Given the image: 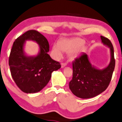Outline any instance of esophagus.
<instances>
[{
    "label": "esophagus",
    "instance_id": "esophagus-1",
    "mask_svg": "<svg viewBox=\"0 0 122 122\" xmlns=\"http://www.w3.org/2000/svg\"><path fill=\"white\" fill-rule=\"evenodd\" d=\"M66 66H67V63H62L61 64V67L62 68H64V67H65Z\"/></svg>",
    "mask_w": 122,
    "mask_h": 122
}]
</instances>
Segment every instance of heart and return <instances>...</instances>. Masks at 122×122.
Returning a JSON list of instances; mask_svg holds the SVG:
<instances>
[{"label":"heart","instance_id":"1","mask_svg":"<svg viewBox=\"0 0 122 122\" xmlns=\"http://www.w3.org/2000/svg\"><path fill=\"white\" fill-rule=\"evenodd\" d=\"M84 41L80 38L63 39L54 44L51 49V55L55 59H59L63 56V51L68 52L71 59L77 58L85 50Z\"/></svg>","mask_w":122,"mask_h":122}]
</instances>
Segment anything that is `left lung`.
Masks as SVG:
<instances>
[{"label":"left lung","instance_id":"left-lung-1","mask_svg":"<svg viewBox=\"0 0 122 122\" xmlns=\"http://www.w3.org/2000/svg\"><path fill=\"white\" fill-rule=\"evenodd\" d=\"M102 43L109 48L110 61L107 67L99 69L92 64L86 54L83 53L73 62V77L69 83L76 97L91 98L104 92L109 86L115 68L114 48L110 41L101 36Z\"/></svg>","mask_w":122,"mask_h":122}]
</instances>
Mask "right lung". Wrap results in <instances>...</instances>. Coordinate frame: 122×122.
<instances>
[{"instance_id":"add662e5","label":"right lung","mask_w":122,"mask_h":122,"mask_svg":"<svg viewBox=\"0 0 122 122\" xmlns=\"http://www.w3.org/2000/svg\"><path fill=\"white\" fill-rule=\"evenodd\" d=\"M26 40H31L39 46L36 56L27 55L24 48ZM49 43L46 37L38 31H27L16 39L9 58L11 76L23 92L34 93L41 91L49 82L52 72L61 67L47 54Z\"/></svg>"}]
</instances>
